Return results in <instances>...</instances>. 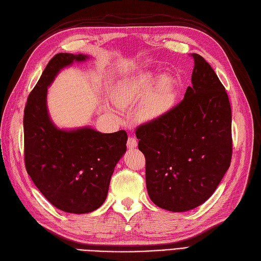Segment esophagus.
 Wrapping results in <instances>:
<instances>
[{
    "label": "esophagus",
    "instance_id": "1",
    "mask_svg": "<svg viewBox=\"0 0 261 261\" xmlns=\"http://www.w3.org/2000/svg\"><path fill=\"white\" fill-rule=\"evenodd\" d=\"M138 146V142L137 140L135 139V138H129L127 139V142H126V147L129 149H135L136 147Z\"/></svg>",
    "mask_w": 261,
    "mask_h": 261
}]
</instances>
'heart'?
<instances>
[{
    "mask_svg": "<svg viewBox=\"0 0 261 261\" xmlns=\"http://www.w3.org/2000/svg\"><path fill=\"white\" fill-rule=\"evenodd\" d=\"M177 81L174 76L160 77L146 70L121 82L116 90V98L122 104L140 102L139 115L143 120H153L168 112L177 96Z\"/></svg>",
    "mask_w": 261,
    "mask_h": 261,
    "instance_id": "heart-1",
    "label": "heart"
}]
</instances>
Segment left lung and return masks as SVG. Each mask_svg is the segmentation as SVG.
Returning a JSON list of instances; mask_svg holds the SVG:
<instances>
[{
    "instance_id": "obj_1",
    "label": "left lung",
    "mask_w": 261,
    "mask_h": 261,
    "mask_svg": "<svg viewBox=\"0 0 261 261\" xmlns=\"http://www.w3.org/2000/svg\"><path fill=\"white\" fill-rule=\"evenodd\" d=\"M192 86L167 113L138 126L151 201L186 212L212 196L232 156L231 107L225 88L202 56L192 54Z\"/></svg>"
}]
</instances>
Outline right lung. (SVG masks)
<instances>
[{
  "mask_svg": "<svg viewBox=\"0 0 261 261\" xmlns=\"http://www.w3.org/2000/svg\"><path fill=\"white\" fill-rule=\"evenodd\" d=\"M90 58L60 53L50 62L28 97L24 109V162L28 174L54 206L84 214L108 196L111 176L126 151L124 130L102 134L91 126L60 129L47 107L48 87L59 71Z\"/></svg>",
  "mask_w": 261,
  "mask_h": 261,
  "instance_id": "obj_1",
  "label": "right lung"
}]
</instances>
